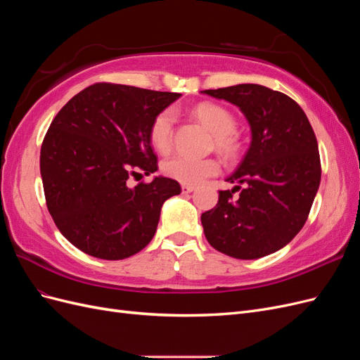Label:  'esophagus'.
Segmentation results:
<instances>
[{
    "instance_id": "obj_1",
    "label": "esophagus",
    "mask_w": 360,
    "mask_h": 360,
    "mask_svg": "<svg viewBox=\"0 0 360 360\" xmlns=\"http://www.w3.org/2000/svg\"><path fill=\"white\" fill-rule=\"evenodd\" d=\"M195 191V186L192 184H181V193H191Z\"/></svg>"
}]
</instances>
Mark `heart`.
Segmentation results:
<instances>
[{
  "mask_svg": "<svg viewBox=\"0 0 360 360\" xmlns=\"http://www.w3.org/2000/svg\"><path fill=\"white\" fill-rule=\"evenodd\" d=\"M193 115L213 134V144L222 155L233 158L237 153L238 141L234 135L237 123L230 111L221 105L204 102L195 106ZM174 122H176V114L172 110L159 112L151 122L148 130L150 143L159 153L165 155L172 148ZM219 168V162L216 159H195L183 155L172 156L162 163L163 174L183 184H198L207 177L216 176Z\"/></svg>",
  "mask_w": 360,
  "mask_h": 360,
  "instance_id": "b5f03b06",
  "label": "heart"
}]
</instances>
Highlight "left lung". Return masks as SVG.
<instances>
[{"label":"left lung","mask_w":360,"mask_h":360,"mask_svg":"<svg viewBox=\"0 0 360 360\" xmlns=\"http://www.w3.org/2000/svg\"><path fill=\"white\" fill-rule=\"evenodd\" d=\"M204 93L240 108L252 130L246 156L226 179L237 186L219 191L216 207L201 214L207 242L240 259L276 252L302 230L320 186L319 144L309 120L291 97L258 84Z\"/></svg>","instance_id":"1"}]
</instances>
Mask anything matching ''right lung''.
<instances>
[{"mask_svg": "<svg viewBox=\"0 0 360 360\" xmlns=\"http://www.w3.org/2000/svg\"><path fill=\"white\" fill-rule=\"evenodd\" d=\"M179 97L97 82L52 120L40 150L43 191L57 228L82 252L123 259L153 238L162 204L181 188L167 177L132 187L131 179L158 171L148 130Z\"/></svg>", "mask_w": 360, "mask_h": 360, "instance_id": "add662e5", "label": "right lung"}]
</instances>
